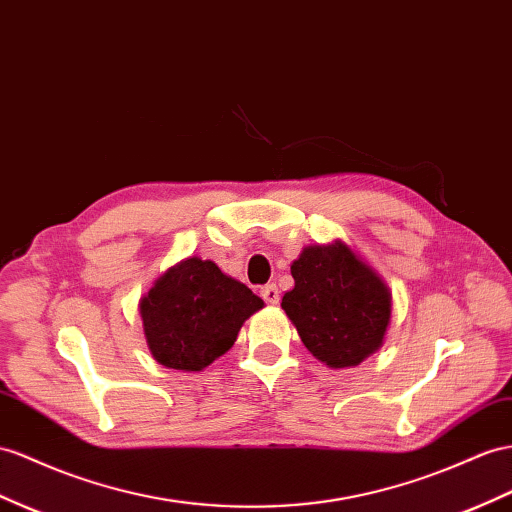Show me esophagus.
Instances as JSON below:
<instances>
[{
  "label": "esophagus",
  "mask_w": 512,
  "mask_h": 512,
  "mask_svg": "<svg viewBox=\"0 0 512 512\" xmlns=\"http://www.w3.org/2000/svg\"><path fill=\"white\" fill-rule=\"evenodd\" d=\"M261 296H264V300H266L268 305H277V303H279V290H277V285L268 283V285L261 287Z\"/></svg>",
  "instance_id": "esophagus-1"
}]
</instances>
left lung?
I'll list each match as a JSON object with an SVG mask.
<instances>
[{
  "mask_svg": "<svg viewBox=\"0 0 512 512\" xmlns=\"http://www.w3.org/2000/svg\"><path fill=\"white\" fill-rule=\"evenodd\" d=\"M292 277L281 307L313 357L335 370L355 368L383 346L391 292L348 244L303 248Z\"/></svg>",
  "mask_w": 512,
  "mask_h": 512,
  "instance_id": "1",
  "label": "left lung"
}]
</instances>
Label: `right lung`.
I'll use <instances>...</instances> for the list:
<instances>
[{"mask_svg":"<svg viewBox=\"0 0 512 512\" xmlns=\"http://www.w3.org/2000/svg\"><path fill=\"white\" fill-rule=\"evenodd\" d=\"M261 307L264 300L214 261L188 257L168 268L140 298V318L157 363L201 372L225 355L244 320Z\"/></svg>","mask_w":512,"mask_h":512,"instance_id":"add662e5","label":"right lung"}]
</instances>
